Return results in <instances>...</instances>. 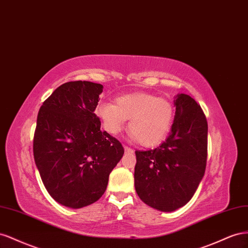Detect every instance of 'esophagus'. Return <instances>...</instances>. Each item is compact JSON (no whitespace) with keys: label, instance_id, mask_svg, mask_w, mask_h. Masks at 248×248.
Instances as JSON below:
<instances>
[{"label":"esophagus","instance_id":"esophagus-1","mask_svg":"<svg viewBox=\"0 0 248 248\" xmlns=\"http://www.w3.org/2000/svg\"><path fill=\"white\" fill-rule=\"evenodd\" d=\"M124 152H126V153H133V148H131V147H129V146L124 145Z\"/></svg>","mask_w":248,"mask_h":248}]
</instances>
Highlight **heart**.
Masks as SVG:
<instances>
[{
    "label": "heart",
    "mask_w": 248,
    "mask_h": 248,
    "mask_svg": "<svg viewBox=\"0 0 248 248\" xmlns=\"http://www.w3.org/2000/svg\"><path fill=\"white\" fill-rule=\"evenodd\" d=\"M96 115L102 120L104 129L115 136L129 122V133L133 139L145 147L158 145L171 129L174 119V106L164 97L151 93H135L115 98L112 103H98Z\"/></svg>",
    "instance_id": "obj_1"
}]
</instances>
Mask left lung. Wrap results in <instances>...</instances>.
Listing matches in <instances>:
<instances>
[{
    "mask_svg": "<svg viewBox=\"0 0 248 248\" xmlns=\"http://www.w3.org/2000/svg\"><path fill=\"white\" fill-rule=\"evenodd\" d=\"M171 131L154 150L136 151L135 189L147 206L172 212L192 199L206 170L208 123L201 106L188 94L173 101Z\"/></svg>",
    "mask_w": 248,
    "mask_h": 248,
    "instance_id": "1",
    "label": "left lung"
}]
</instances>
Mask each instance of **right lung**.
Returning <instances> with one entry per match:
<instances>
[{"instance_id":"right-lung-1","label":"right lung","mask_w":248,"mask_h":248,"mask_svg":"<svg viewBox=\"0 0 248 248\" xmlns=\"http://www.w3.org/2000/svg\"><path fill=\"white\" fill-rule=\"evenodd\" d=\"M102 93L101 84L67 82L39 109L35 164L48 194L62 206L80 209L100 200L124 153L116 138L101 130L94 110Z\"/></svg>"}]
</instances>
